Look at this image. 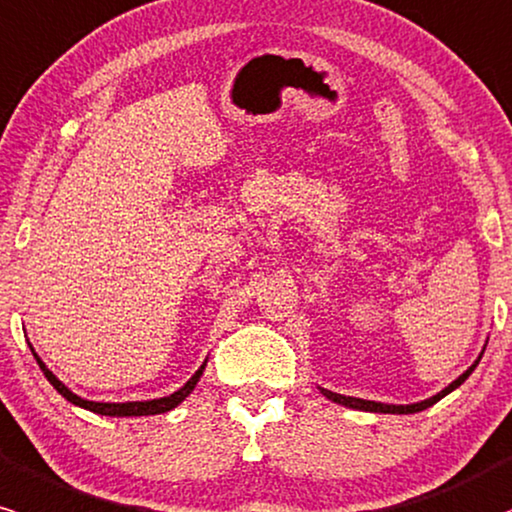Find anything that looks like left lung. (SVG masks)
<instances>
[{
  "label": "left lung",
  "mask_w": 512,
  "mask_h": 512,
  "mask_svg": "<svg viewBox=\"0 0 512 512\" xmlns=\"http://www.w3.org/2000/svg\"><path fill=\"white\" fill-rule=\"evenodd\" d=\"M479 359H481V357H479ZM479 359H476V362L471 364V367L466 369V372H464L462 376H459V379H454L452 384L447 386V389H442L440 393H437V396L428 398V401L411 403V406H389V403H376V401H364V398L340 396V393H333V391H328V389H320V391H323V396H328L330 401L340 403V406H347V408H355V411H372V413H418V411H425V408L435 406V403L440 401V398H445L449 391H454V389H457V386H462L464 381H466V376H469V374L476 369V364H479Z\"/></svg>",
  "instance_id": "8db88e82"
}]
</instances>
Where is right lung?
<instances>
[{
    "instance_id": "1",
    "label": "right lung",
    "mask_w": 512,
    "mask_h": 512,
    "mask_svg": "<svg viewBox=\"0 0 512 512\" xmlns=\"http://www.w3.org/2000/svg\"><path fill=\"white\" fill-rule=\"evenodd\" d=\"M33 357H36L38 367L43 369V374H46V379L50 381V384H53V389L58 391L60 396H65L67 401L75 403V406H80V408H87V411H92V413H99V415H119V418H123V415H157V413L172 411V408H177L179 403H182L184 398H187L189 393L194 391L196 381L201 379V374H204V367H206V362L201 364V367L196 369V374L192 376V379L187 381V384L182 386V389L170 393V396H165V398H155V401H131V403H97V401H84V398L77 396V393H72V391L67 389V386L63 384V381H60L58 376L50 372L46 364H43L41 359H38L36 352H33Z\"/></svg>"
}]
</instances>
